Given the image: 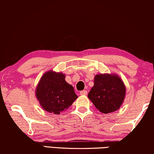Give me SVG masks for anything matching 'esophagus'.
Returning a JSON list of instances; mask_svg holds the SVG:
<instances>
[{
  "instance_id": "34e87169",
  "label": "esophagus",
  "mask_w": 154,
  "mask_h": 154,
  "mask_svg": "<svg viewBox=\"0 0 154 154\" xmlns=\"http://www.w3.org/2000/svg\"><path fill=\"white\" fill-rule=\"evenodd\" d=\"M80 95H82V96H86V95H87V91H80Z\"/></svg>"
}]
</instances>
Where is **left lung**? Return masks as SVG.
<instances>
[{
	"mask_svg": "<svg viewBox=\"0 0 154 154\" xmlns=\"http://www.w3.org/2000/svg\"><path fill=\"white\" fill-rule=\"evenodd\" d=\"M125 88L122 80L114 75H97L94 86L88 97L102 113L107 114L117 110L125 98Z\"/></svg>",
	"mask_w": 154,
	"mask_h": 154,
	"instance_id": "1",
	"label": "left lung"
}]
</instances>
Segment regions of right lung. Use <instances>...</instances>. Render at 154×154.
Returning <instances> with one entry per match:
<instances>
[{
    "label": "right lung",
    "instance_id": "right-lung-1",
    "mask_svg": "<svg viewBox=\"0 0 154 154\" xmlns=\"http://www.w3.org/2000/svg\"><path fill=\"white\" fill-rule=\"evenodd\" d=\"M60 72L49 71L43 75L36 88V97L42 107L49 113L59 114L72 105L77 96L74 88Z\"/></svg>",
    "mask_w": 154,
    "mask_h": 154
}]
</instances>
